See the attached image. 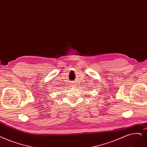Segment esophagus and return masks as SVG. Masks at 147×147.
Listing matches in <instances>:
<instances>
[{
    "label": "esophagus",
    "mask_w": 147,
    "mask_h": 147,
    "mask_svg": "<svg viewBox=\"0 0 147 147\" xmlns=\"http://www.w3.org/2000/svg\"><path fill=\"white\" fill-rule=\"evenodd\" d=\"M75 84V83H74L73 82V88H77V87H76V85L74 84Z\"/></svg>",
    "instance_id": "1"
}]
</instances>
